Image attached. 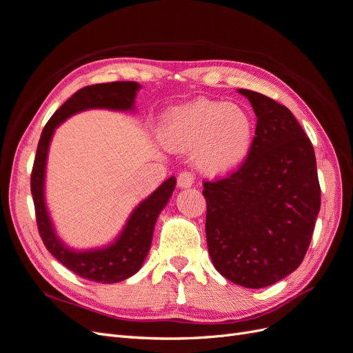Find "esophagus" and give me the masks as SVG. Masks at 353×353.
<instances>
[{"label": "esophagus", "instance_id": "34e87169", "mask_svg": "<svg viewBox=\"0 0 353 353\" xmlns=\"http://www.w3.org/2000/svg\"><path fill=\"white\" fill-rule=\"evenodd\" d=\"M176 184H178L179 188H188V187L194 184V175L191 172H187V170H184V172H181L178 175Z\"/></svg>", "mask_w": 353, "mask_h": 353}]
</instances>
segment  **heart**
Wrapping results in <instances>:
<instances>
[{"label":"heart","mask_w":353,"mask_h":353,"mask_svg":"<svg viewBox=\"0 0 353 353\" xmlns=\"http://www.w3.org/2000/svg\"><path fill=\"white\" fill-rule=\"evenodd\" d=\"M160 138L174 150H197V165L206 174L228 172L248 156L253 122L240 105L197 100L170 112Z\"/></svg>","instance_id":"b5f03b06"}]
</instances>
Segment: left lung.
Returning <instances> with one entry per match:
<instances>
[{
	"label": "left lung",
	"mask_w": 353,
	"mask_h": 353,
	"mask_svg": "<svg viewBox=\"0 0 353 353\" xmlns=\"http://www.w3.org/2000/svg\"><path fill=\"white\" fill-rule=\"evenodd\" d=\"M258 122L248 157L223 178L203 183L206 239L227 280L262 288L302 263L311 244L321 188L311 140L285 105L250 90Z\"/></svg>",
	"instance_id": "8db88e82"
}]
</instances>
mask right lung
Masks as SVG:
<instances>
[{"mask_svg": "<svg viewBox=\"0 0 353 353\" xmlns=\"http://www.w3.org/2000/svg\"><path fill=\"white\" fill-rule=\"evenodd\" d=\"M140 85L134 81H116L108 83H95L83 87L74 92L72 97L61 104V108L50 117L42 130L34 168L30 174V193L34 197L35 216L39 236L44 241L47 250L66 266L68 270L82 276L85 280L110 284L123 281L134 275L145 259L150 250L154 223L169 197L175 188V178L170 176L160 185L152 196H148L132 215L112 245L100 250L74 252L63 244L52 230L51 221L44 201V175L48 145L56 128L66 121L70 114L87 109H112L131 110Z\"/></svg>", "mask_w": 353, "mask_h": 353, "instance_id": "obj_1", "label": "right lung"}]
</instances>
